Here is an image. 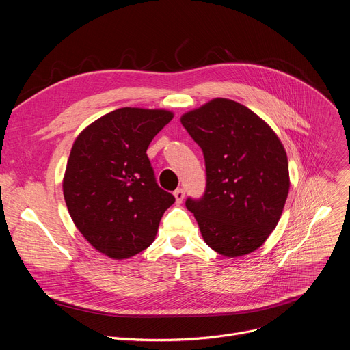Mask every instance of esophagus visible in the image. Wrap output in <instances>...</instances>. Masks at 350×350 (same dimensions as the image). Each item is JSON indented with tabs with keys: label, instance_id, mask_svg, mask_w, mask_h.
Here are the masks:
<instances>
[{
	"label": "esophagus",
	"instance_id": "34e87169",
	"mask_svg": "<svg viewBox=\"0 0 350 350\" xmlns=\"http://www.w3.org/2000/svg\"><path fill=\"white\" fill-rule=\"evenodd\" d=\"M184 196H185V193H184V191H183L181 188H178V189L174 191V198H176V204H177V205H180V204L183 202Z\"/></svg>",
	"mask_w": 350,
	"mask_h": 350
}]
</instances>
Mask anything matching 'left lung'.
<instances>
[{
    "mask_svg": "<svg viewBox=\"0 0 350 350\" xmlns=\"http://www.w3.org/2000/svg\"><path fill=\"white\" fill-rule=\"evenodd\" d=\"M180 122L205 157V195L185 202L204 241L227 258L255 252L277 227L289 192L281 139L255 112L227 98L185 112Z\"/></svg>",
    "mask_w": 350,
    "mask_h": 350,
    "instance_id": "obj_1",
    "label": "left lung"
}]
</instances>
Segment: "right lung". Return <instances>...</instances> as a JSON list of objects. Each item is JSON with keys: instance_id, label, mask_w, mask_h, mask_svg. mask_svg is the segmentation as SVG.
<instances>
[{"instance_id": "right-lung-1", "label": "right lung", "mask_w": 350, "mask_h": 350, "mask_svg": "<svg viewBox=\"0 0 350 350\" xmlns=\"http://www.w3.org/2000/svg\"><path fill=\"white\" fill-rule=\"evenodd\" d=\"M173 116L167 109L126 107L76 137L64 196L75 226L99 254L123 260L154 242L174 196L157 184L146 149Z\"/></svg>"}]
</instances>
